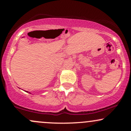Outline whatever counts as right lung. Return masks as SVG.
<instances>
[{"label":"right lung","instance_id":"right-lung-1","mask_svg":"<svg viewBox=\"0 0 131 131\" xmlns=\"http://www.w3.org/2000/svg\"><path fill=\"white\" fill-rule=\"evenodd\" d=\"M27 92H28V91H27Z\"/></svg>","mask_w":131,"mask_h":131}]
</instances>
